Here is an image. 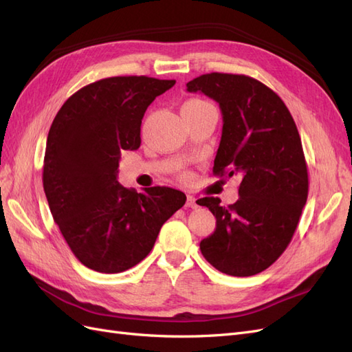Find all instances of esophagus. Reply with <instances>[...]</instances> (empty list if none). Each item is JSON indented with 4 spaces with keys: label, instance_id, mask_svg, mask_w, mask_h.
Returning a JSON list of instances; mask_svg holds the SVG:
<instances>
[{
    "label": "esophagus",
    "instance_id": "obj_1",
    "mask_svg": "<svg viewBox=\"0 0 352 352\" xmlns=\"http://www.w3.org/2000/svg\"><path fill=\"white\" fill-rule=\"evenodd\" d=\"M186 206H187V208H196V206H197V204H196V199H195L193 196H190V195H187V200H186Z\"/></svg>",
    "mask_w": 352,
    "mask_h": 352
}]
</instances>
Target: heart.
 <instances>
[{"instance_id":"obj_1","label":"heart","mask_w":352,"mask_h":352,"mask_svg":"<svg viewBox=\"0 0 352 352\" xmlns=\"http://www.w3.org/2000/svg\"><path fill=\"white\" fill-rule=\"evenodd\" d=\"M187 103H202V102H200V100H190Z\"/></svg>"}]
</instances>
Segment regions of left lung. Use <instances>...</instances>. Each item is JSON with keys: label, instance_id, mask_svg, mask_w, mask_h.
Instances as JSON below:
<instances>
[{"label": "left lung", "instance_id": "obj_1", "mask_svg": "<svg viewBox=\"0 0 352 352\" xmlns=\"http://www.w3.org/2000/svg\"><path fill=\"white\" fill-rule=\"evenodd\" d=\"M187 91L214 98L223 113L214 174L242 178L233 205L200 199L217 218L200 250L221 273L258 274L285 252L307 202L308 170L295 120L273 89L246 75H200Z\"/></svg>", "mask_w": 352, "mask_h": 352}]
</instances>
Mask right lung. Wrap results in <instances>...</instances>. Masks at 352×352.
<instances>
[{
    "instance_id": "1",
    "label": "right lung",
    "mask_w": 352,
    "mask_h": 352,
    "mask_svg": "<svg viewBox=\"0 0 352 352\" xmlns=\"http://www.w3.org/2000/svg\"><path fill=\"white\" fill-rule=\"evenodd\" d=\"M174 79L112 76L70 96L47 137L43 184L50 210L81 263L113 274L137 265L152 250L168 218L186 204L170 187L144 193L118 183L124 150L142 143V119Z\"/></svg>"
}]
</instances>
